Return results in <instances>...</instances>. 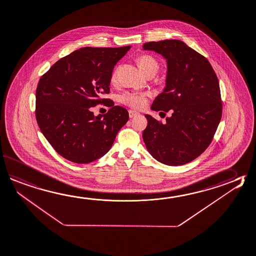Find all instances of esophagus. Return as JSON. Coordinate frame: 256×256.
Wrapping results in <instances>:
<instances>
[{
    "label": "esophagus",
    "mask_w": 256,
    "mask_h": 256,
    "mask_svg": "<svg viewBox=\"0 0 256 256\" xmlns=\"http://www.w3.org/2000/svg\"><path fill=\"white\" fill-rule=\"evenodd\" d=\"M128 115H130V118H134L136 116L140 115V113L136 112V111H134V110H128Z\"/></svg>",
    "instance_id": "34e87169"
}]
</instances>
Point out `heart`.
<instances>
[{
	"label": "heart",
	"instance_id": "obj_1",
	"mask_svg": "<svg viewBox=\"0 0 256 256\" xmlns=\"http://www.w3.org/2000/svg\"><path fill=\"white\" fill-rule=\"evenodd\" d=\"M138 66L141 70L142 73L145 74L150 71L156 72L158 69V64L155 58H152L150 56H141L136 60ZM116 74H113L112 80H115ZM120 101L123 104H126L133 108H143L146 103V94L142 93H130L126 92L125 94H121L120 98Z\"/></svg>",
	"mask_w": 256,
	"mask_h": 256
}]
</instances>
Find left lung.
Wrapping results in <instances>:
<instances>
[{
	"label": "left lung",
	"instance_id": "obj_1",
	"mask_svg": "<svg viewBox=\"0 0 256 256\" xmlns=\"http://www.w3.org/2000/svg\"><path fill=\"white\" fill-rule=\"evenodd\" d=\"M143 50L167 61L163 92L152 108L172 116L162 123L145 115L146 150L158 162L178 166L195 160L208 148L219 125L222 103L218 78L206 58L180 40L145 42Z\"/></svg>",
	"mask_w": 256,
	"mask_h": 256
}]
</instances>
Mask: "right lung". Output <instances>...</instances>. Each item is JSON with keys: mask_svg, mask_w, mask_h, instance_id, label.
Segmentation results:
<instances>
[{"mask_svg": "<svg viewBox=\"0 0 256 256\" xmlns=\"http://www.w3.org/2000/svg\"><path fill=\"white\" fill-rule=\"evenodd\" d=\"M130 46L83 47L58 60L39 80L36 116L42 135L69 162L88 164L106 154L128 110L113 106L106 115L92 108L108 100L112 72Z\"/></svg>", "mask_w": 256, "mask_h": 256, "instance_id": "1", "label": "right lung"}]
</instances>
